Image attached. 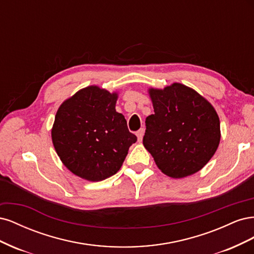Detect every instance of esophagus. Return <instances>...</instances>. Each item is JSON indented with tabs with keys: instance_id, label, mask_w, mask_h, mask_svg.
<instances>
[{
	"instance_id": "esophagus-1",
	"label": "esophagus",
	"mask_w": 254,
	"mask_h": 254,
	"mask_svg": "<svg viewBox=\"0 0 254 254\" xmlns=\"http://www.w3.org/2000/svg\"><path fill=\"white\" fill-rule=\"evenodd\" d=\"M135 134H136V136H137V141H139V142H141V141H142V139H143V134H144V129H143V128H141L140 130H137V131L135 132Z\"/></svg>"
}]
</instances>
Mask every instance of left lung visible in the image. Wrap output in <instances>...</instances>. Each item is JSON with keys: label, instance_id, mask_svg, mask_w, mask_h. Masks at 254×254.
I'll return each instance as SVG.
<instances>
[{"label": "left lung", "instance_id": "1", "mask_svg": "<svg viewBox=\"0 0 254 254\" xmlns=\"http://www.w3.org/2000/svg\"><path fill=\"white\" fill-rule=\"evenodd\" d=\"M148 92L155 113L145 121V148L161 172L173 178L199 172L219 145L217 112L195 90L178 82Z\"/></svg>", "mask_w": 254, "mask_h": 254}]
</instances>
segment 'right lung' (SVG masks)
<instances>
[{"mask_svg":"<svg viewBox=\"0 0 254 254\" xmlns=\"http://www.w3.org/2000/svg\"><path fill=\"white\" fill-rule=\"evenodd\" d=\"M118 94L90 86L61 104L52 128L57 155L74 175L102 181L117 174L136 136L115 110Z\"/></svg>","mask_w":254,"mask_h":254,"instance_id":"1","label":"right lung"}]
</instances>
